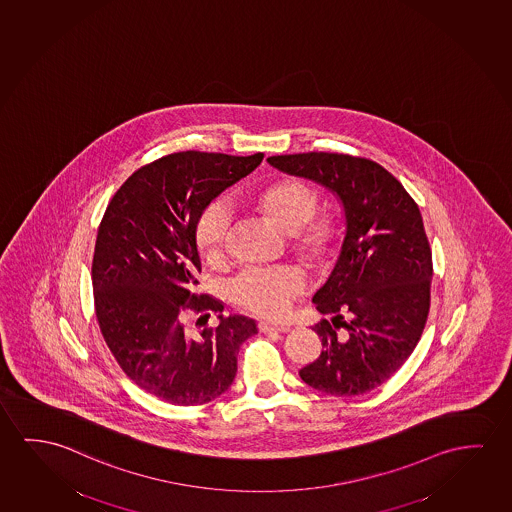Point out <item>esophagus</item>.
I'll return each mask as SVG.
<instances>
[{"mask_svg":"<svg viewBox=\"0 0 512 512\" xmlns=\"http://www.w3.org/2000/svg\"><path fill=\"white\" fill-rule=\"evenodd\" d=\"M259 330L262 331V333H287L291 328L285 326V324L260 323Z\"/></svg>","mask_w":512,"mask_h":512,"instance_id":"obj_1","label":"esophagus"}]
</instances>
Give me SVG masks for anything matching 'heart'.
<instances>
[{
	"mask_svg": "<svg viewBox=\"0 0 512 512\" xmlns=\"http://www.w3.org/2000/svg\"><path fill=\"white\" fill-rule=\"evenodd\" d=\"M253 209L266 216L280 232L291 236V246L312 268H323L335 252L339 225L333 216H315L319 195L305 182L285 179L264 189L252 200ZM230 214L213 202L202 209L195 223V243L209 264L225 255ZM307 291V278L292 266L246 269L237 275L228 292L239 307L264 317L282 319L291 312L294 299Z\"/></svg>",
	"mask_w": 512,
	"mask_h": 512,
	"instance_id": "b5f03b06",
	"label": "heart"
}]
</instances>
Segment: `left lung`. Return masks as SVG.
Masks as SVG:
<instances>
[{"instance_id": "left-lung-1", "label": "left lung", "mask_w": 512, "mask_h": 512, "mask_svg": "<svg viewBox=\"0 0 512 512\" xmlns=\"http://www.w3.org/2000/svg\"><path fill=\"white\" fill-rule=\"evenodd\" d=\"M268 163L330 189L346 216L337 264L312 299L331 315L312 328L324 349L299 376L323 394H367L401 369L424 331L433 255L422 214L401 182L370 159L305 152Z\"/></svg>"}]
</instances>
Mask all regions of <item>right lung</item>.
Instances as JSON below:
<instances>
[{"mask_svg":"<svg viewBox=\"0 0 512 512\" xmlns=\"http://www.w3.org/2000/svg\"><path fill=\"white\" fill-rule=\"evenodd\" d=\"M262 158L175 152L136 170L106 207L92 262L95 315L120 369L161 401L216 399L236 378L239 347L257 333L244 315H218L220 324L198 335L184 319L223 310L195 292L198 214Z\"/></svg>","mask_w":512,"mask_h":512,"instance_id":"right-lung-1","label":"right lung"}]
</instances>
